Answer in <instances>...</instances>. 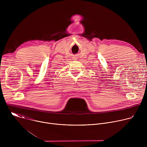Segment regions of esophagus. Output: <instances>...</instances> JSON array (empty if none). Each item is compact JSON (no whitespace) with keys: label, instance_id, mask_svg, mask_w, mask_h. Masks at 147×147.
I'll use <instances>...</instances> for the list:
<instances>
[{"label":"esophagus","instance_id":"obj_1","mask_svg":"<svg viewBox=\"0 0 147 147\" xmlns=\"http://www.w3.org/2000/svg\"><path fill=\"white\" fill-rule=\"evenodd\" d=\"M74 59H75V57H74Z\"/></svg>","mask_w":147,"mask_h":147}]
</instances>
